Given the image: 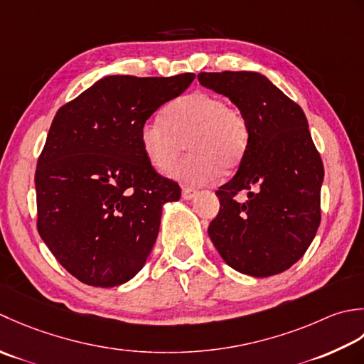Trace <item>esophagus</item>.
<instances>
[{
	"label": "esophagus",
	"mask_w": 364,
	"mask_h": 364,
	"mask_svg": "<svg viewBox=\"0 0 364 364\" xmlns=\"http://www.w3.org/2000/svg\"><path fill=\"white\" fill-rule=\"evenodd\" d=\"M196 195H198V191L195 188H190V187L182 188V198L185 199V201H190V199H193Z\"/></svg>",
	"instance_id": "34e87169"
}]
</instances>
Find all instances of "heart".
Returning a JSON list of instances; mask_svg holds the SVG:
<instances>
[{
    "mask_svg": "<svg viewBox=\"0 0 364 364\" xmlns=\"http://www.w3.org/2000/svg\"><path fill=\"white\" fill-rule=\"evenodd\" d=\"M248 122L239 108L226 105L220 95L196 91L163 111V121L141 125L139 143L149 165L161 174L169 173L187 146L190 155L173 176L190 185L204 183L221 171L232 173L248 149Z\"/></svg>",
    "mask_w": 364,
    "mask_h": 364,
    "instance_id": "heart-1",
    "label": "heart"
}]
</instances>
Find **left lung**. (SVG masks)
Returning <instances> with one entry per match:
<instances>
[{
  "label": "left lung",
  "mask_w": 364,
  "mask_h": 364,
  "mask_svg": "<svg viewBox=\"0 0 364 364\" xmlns=\"http://www.w3.org/2000/svg\"><path fill=\"white\" fill-rule=\"evenodd\" d=\"M198 80L229 97L250 129L247 154L218 188L220 212L207 232L234 270L277 275L305 255L321 225L323 165L306 116L259 72H201ZM242 189L249 199L237 203L233 196Z\"/></svg>",
  "instance_id": "left-lung-1"
}]
</instances>
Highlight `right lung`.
<instances>
[{"mask_svg": "<svg viewBox=\"0 0 364 364\" xmlns=\"http://www.w3.org/2000/svg\"><path fill=\"white\" fill-rule=\"evenodd\" d=\"M193 80L108 75L58 109L37 160V231L81 283L114 287L144 267L181 187L149 165L139 130Z\"/></svg>", "mask_w": 364, "mask_h": 364, "instance_id": "1", "label": "right lung"}]
</instances>
